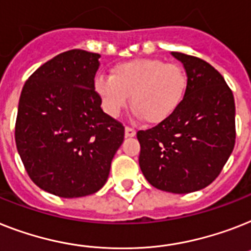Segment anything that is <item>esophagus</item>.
<instances>
[{"label":"esophagus","instance_id":"34e87169","mask_svg":"<svg viewBox=\"0 0 251 251\" xmlns=\"http://www.w3.org/2000/svg\"><path fill=\"white\" fill-rule=\"evenodd\" d=\"M136 131L131 127H125V136L126 138H132V136H135Z\"/></svg>","mask_w":251,"mask_h":251}]
</instances>
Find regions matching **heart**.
<instances>
[{
  "label": "heart",
  "mask_w": 251,
  "mask_h": 251,
  "mask_svg": "<svg viewBox=\"0 0 251 251\" xmlns=\"http://www.w3.org/2000/svg\"><path fill=\"white\" fill-rule=\"evenodd\" d=\"M94 87L111 117H119L131 97L136 116L157 125L180 108L187 93V76L178 64L160 59H134L117 64L111 76H97Z\"/></svg>",
  "instance_id": "b5f03b06"
}]
</instances>
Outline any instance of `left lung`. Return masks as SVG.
Instances as JSON below:
<instances>
[{
    "instance_id": "1",
    "label": "left lung",
    "mask_w": 251,
    "mask_h": 251,
    "mask_svg": "<svg viewBox=\"0 0 251 251\" xmlns=\"http://www.w3.org/2000/svg\"><path fill=\"white\" fill-rule=\"evenodd\" d=\"M187 73V93L175 115L140 130L139 166L151 185L191 193L214 182L235 147V99L217 69L202 59L172 52Z\"/></svg>"
}]
</instances>
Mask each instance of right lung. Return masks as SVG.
<instances>
[{
  "label": "right lung",
  "instance_id": "1",
  "mask_svg": "<svg viewBox=\"0 0 251 251\" xmlns=\"http://www.w3.org/2000/svg\"><path fill=\"white\" fill-rule=\"evenodd\" d=\"M99 58L78 49L62 52L33 72L20 94V158L34 184L63 199L98 192L124 142V126L103 112L94 87Z\"/></svg>",
  "mask_w": 251,
  "mask_h": 251
}]
</instances>
